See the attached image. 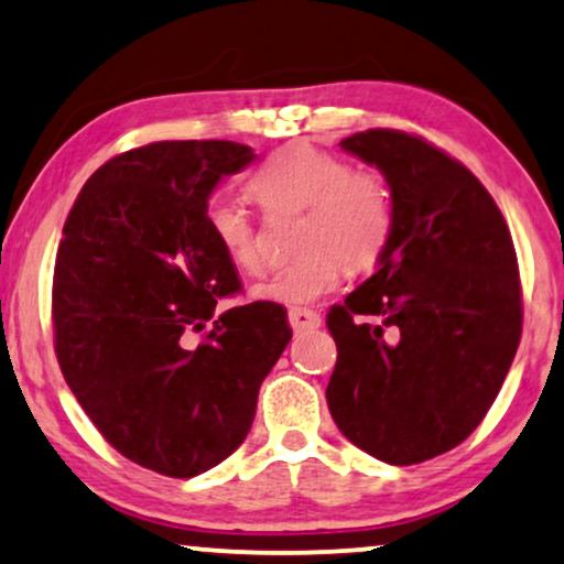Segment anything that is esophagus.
<instances>
[{"instance_id": "34e87169", "label": "esophagus", "mask_w": 564, "mask_h": 564, "mask_svg": "<svg viewBox=\"0 0 564 564\" xmlns=\"http://www.w3.org/2000/svg\"><path fill=\"white\" fill-rule=\"evenodd\" d=\"M289 322L296 333H302V329L319 327L322 317L314 310H302V306H294V310H289Z\"/></svg>"}]
</instances>
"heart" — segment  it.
Masks as SVG:
<instances>
[{
  "mask_svg": "<svg viewBox=\"0 0 564 564\" xmlns=\"http://www.w3.org/2000/svg\"><path fill=\"white\" fill-rule=\"evenodd\" d=\"M250 191L270 214H302L296 258L252 289L254 299L312 304L340 286L343 265L352 273L377 268L394 235V200L387 180L358 172L340 156L312 144L273 152ZM219 250L245 273L265 268L258 231L242 206L214 200L206 212Z\"/></svg>",
  "mask_w": 564,
  "mask_h": 564,
  "instance_id": "heart-1",
  "label": "heart"
}]
</instances>
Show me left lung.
<instances>
[{
  "instance_id": "obj_1",
  "label": "left lung",
  "mask_w": 564,
  "mask_h": 564,
  "mask_svg": "<svg viewBox=\"0 0 564 564\" xmlns=\"http://www.w3.org/2000/svg\"><path fill=\"white\" fill-rule=\"evenodd\" d=\"M340 147L381 170L394 235L327 314V408L350 444L408 467L459 446L506 381L523 319L516 247L485 185L425 139L371 129Z\"/></svg>"
}]
</instances>
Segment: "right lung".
<instances>
[{
	"label": "right lung",
	"instance_id": "right-lung-1",
	"mask_svg": "<svg viewBox=\"0 0 564 564\" xmlns=\"http://www.w3.org/2000/svg\"><path fill=\"white\" fill-rule=\"evenodd\" d=\"M254 160L235 141H154L82 187L54 268V348L108 444L164 477L235 454L291 340L286 310L252 302L208 231V195Z\"/></svg>",
	"mask_w": 564,
	"mask_h": 564
}]
</instances>
